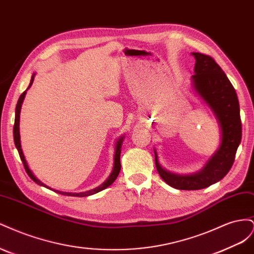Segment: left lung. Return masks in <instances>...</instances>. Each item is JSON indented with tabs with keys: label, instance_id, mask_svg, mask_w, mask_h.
Wrapping results in <instances>:
<instances>
[{
	"label": "left lung",
	"instance_id": "1",
	"mask_svg": "<svg viewBox=\"0 0 254 254\" xmlns=\"http://www.w3.org/2000/svg\"><path fill=\"white\" fill-rule=\"evenodd\" d=\"M193 55L196 59L194 88L217 117L221 128V143L203 170L190 176H178L163 170L155 151L156 167L161 178L168 186L183 190H201L224 178L234 163L242 140L240 103L232 83L211 56L201 53H193Z\"/></svg>",
	"mask_w": 254,
	"mask_h": 254
}]
</instances>
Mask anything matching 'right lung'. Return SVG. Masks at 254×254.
Listing matches in <instances>:
<instances>
[{
  "instance_id": "right-lung-1",
  "label": "right lung",
  "mask_w": 254,
  "mask_h": 254,
  "mask_svg": "<svg viewBox=\"0 0 254 254\" xmlns=\"http://www.w3.org/2000/svg\"><path fill=\"white\" fill-rule=\"evenodd\" d=\"M34 77H35V74L32 76V79H30V83L27 89H29V87L32 86V83L34 81ZM27 91V90H26ZM26 91L23 92V93L20 95L19 97V101L17 103V107H16V118H14V125H13V140H14V145H16V147L18 149V152H19V156L22 160V163L23 165H24V168L25 171L27 173V175L32 178L37 184H39V186H43L45 188H48L45 184H43L40 180H38L36 177L34 176V174L30 172V170L28 168V165L26 163V160L24 158V155H23L22 152V149H21V143H20V132H19V122H20V111H21V106H22V103H23V99H24L25 97V94H26ZM122 143H123V136L121 137V139L118 141L117 143V147H115V153H114V166H113V170H112V173L110 174V176L108 177V179H107L103 184H101V186L97 187L96 189L94 190H88V191H83V193H66V191H59V190H55L57 191V193L59 194H63V195H65V196H76V197H86V196H90V195H93V194H96L98 193V191H101L103 190H105L106 188H108L109 186H111V184L114 182V180L118 178V176L120 174V171H121V147H122Z\"/></svg>"
}]
</instances>
